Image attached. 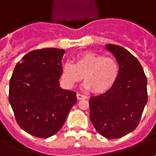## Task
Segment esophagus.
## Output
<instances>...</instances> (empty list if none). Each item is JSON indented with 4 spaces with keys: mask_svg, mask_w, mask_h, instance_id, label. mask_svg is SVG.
Instances as JSON below:
<instances>
[{
    "mask_svg": "<svg viewBox=\"0 0 156 156\" xmlns=\"http://www.w3.org/2000/svg\"><path fill=\"white\" fill-rule=\"evenodd\" d=\"M77 99H78V100H84V99H87V96L78 93L77 94Z\"/></svg>",
    "mask_w": 156,
    "mask_h": 156,
    "instance_id": "1",
    "label": "esophagus"
}]
</instances>
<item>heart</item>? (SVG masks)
<instances>
[{"label":"heart","instance_id":"obj_1","mask_svg":"<svg viewBox=\"0 0 156 156\" xmlns=\"http://www.w3.org/2000/svg\"><path fill=\"white\" fill-rule=\"evenodd\" d=\"M94 94L106 92L115 84L119 76V65L112 57L91 51H84L74 60V64L66 62L62 69V78L72 87L81 81Z\"/></svg>","mask_w":156,"mask_h":156}]
</instances>
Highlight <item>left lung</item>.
Masks as SVG:
<instances>
[{"mask_svg":"<svg viewBox=\"0 0 156 156\" xmlns=\"http://www.w3.org/2000/svg\"><path fill=\"white\" fill-rule=\"evenodd\" d=\"M116 57L119 76L105 93L90 97V120L96 131L109 139L122 138L139 126L148 101L147 78L138 59L125 48L107 44Z\"/></svg>","mask_w":156,"mask_h":156,"instance_id":"left-lung-1","label":"left lung"}]
</instances>
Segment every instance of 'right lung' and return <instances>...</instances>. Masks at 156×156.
I'll return each mask as SVG.
<instances>
[{
	"mask_svg": "<svg viewBox=\"0 0 156 156\" xmlns=\"http://www.w3.org/2000/svg\"><path fill=\"white\" fill-rule=\"evenodd\" d=\"M64 50L45 48L25 55L10 79L9 102L23 130L49 138L62 128L77 102L76 93L59 87Z\"/></svg>",
	"mask_w": 156,
	"mask_h": 156,
	"instance_id": "obj_1",
	"label": "right lung"
}]
</instances>
